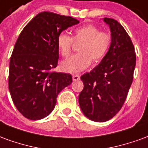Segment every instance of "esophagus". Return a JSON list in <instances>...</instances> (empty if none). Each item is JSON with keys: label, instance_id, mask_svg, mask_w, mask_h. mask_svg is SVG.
I'll use <instances>...</instances> for the list:
<instances>
[{"label": "esophagus", "instance_id": "obj_1", "mask_svg": "<svg viewBox=\"0 0 148 148\" xmlns=\"http://www.w3.org/2000/svg\"><path fill=\"white\" fill-rule=\"evenodd\" d=\"M72 78H73V81H77L80 79V76L78 74H74L72 76Z\"/></svg>", "mask_w": 148, "mask_h": 148}]
</instances>
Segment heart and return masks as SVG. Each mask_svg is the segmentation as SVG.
Wrapping results in <instances>:
<instances>
[{"mask_svg":"<svg viewBox=\"0 0 148 148\" xmlns=\"http://www.w3.org/2000/svg\"><path fill=\"white\" fill-rule=\"evenodd\" d=\"M75 42H82L78 47L79 53L62 62L61 69L67 73H78L86 69L93 60L99 62L107 52L112 43V36L109 32H101L93 24H86L76 27L72 37L66 33H60L57 37V47L63 57L71 55Z\"/></svg>","mask_w":148,"mask_h":148,"instance_id":"obj_1","label":"heart"}]
</instances>
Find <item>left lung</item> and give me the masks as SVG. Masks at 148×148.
Wrapping results in <instances>:
<instances>
[{
    "label": "left lung",
    "instance_id": "1",
    "mask_svg": "<svg viewBox=\"0 0 148 148\" xmlns=\"http://www.w3.org/2000/svg\"><path fill=\"white\" fill-rule=\"evenodd\" d=\"M111 31L109 51L98 66L81 79L84 88L78 97L84 115L96 122L112 119L121 110L132 83L136 52L123 26L112 18H104Z\"/></svg>",
    "mask_w": 148,
    "mask_h": 148
}]
</instances>
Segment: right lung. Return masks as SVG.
<instances>
[{
  "label": "right lung",
  "mask_w": 148,
  "mask_h": 148,
  "mask_svg": "<svg viewBox=\"0 0 148 148\" xmlns=\"http://www.w3.org/2000/svg\"><path fill=\"white\" fill-rule=\"evenodd\" d=\"M79 23L71 17L42 12L24 27L9 63L8 89L18 111L32 121L47 116L57 97L72 82L70 74L52 71L58 61L57 37Z\"/></svg>",
  "instance_id": "right-lung-1"
}]
</instances>
